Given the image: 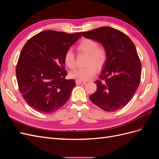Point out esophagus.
I'll return each mask as SVG.
<instances>
[{"instance_id": "esophagus-1", "label": "esophagus", "mask_w": 159, "mask_h": 159, "mask_svg": "<svg viewBox=\"0 0 159 159\" xmlns=\"http://www.w3.org/2000/svg\"><path fill=\"white\" fill-rule=\"evenodd\" d=\"M75 83L77 85H80V84H85V81H80V80H76L75 81Z\"/></svg>"}]
</instances>
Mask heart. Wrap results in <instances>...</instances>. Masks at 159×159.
Listing matches in <instances>:
<instances>
[{
    "label": "heart",
    "mask_w": 159,
    "mask_h": 159,
    "mask_svg": "<svg viewBox=\"0 0 159 159\" xmlns=\"http://www.w3.org/2000/svg\"><path fill=\"white\" fill-rule=\"evenodd\" d=\"M78 52L87 55L85 68L76 69L70 72L71 78L80 81H87L95 75L98 70L105 66L107 59V53L103 46H98V43L89 38H85L77 46ZM64 63L69 68L73 69L75 64V57L71 50H67L64 56Z\"/></svg>",
    "instance_id": "obj_1"
}]
</instances>
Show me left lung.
<instances>
[{
	"mask_svg": "<svg viewBox=\"0 0 159 159\" xmlns=\"http://www.w3.org/2000/svg\"><path fill=\"white\" fill-rule=\"evenodd\" d=\"M86 38L97 41L105 48L107 59L97 90L89 96L91 102L111 112L123 107L131 100L141 81V64L132 40L115 28L103 26L81 32Z\"/></svg>",
	"mask_w": 159,
	"mask_h": 159,
	"instance_id": "8db88e82",
	"label": "left lung"
}]
</instances>
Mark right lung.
I'll list each match as a JSON object with an SVG mask.
<instances>
[{
  "mask_svg": "<svg viewBox=\"0 0 159 159\" xmlns=\"http://www.w3.org/2000/svg\"><path fill=\"white\" fill-rule=\"evenodd\" d=\"M80 37L79 32L48 30L24 46L16 68V80L23 98L37 111L51 113L68 102L75 81L65 79L64 56Z\"/></svg>",
  "mask_w": 159,
  "mask_h": 159,
  "instance_id": "1",
  "label": "right lung"
}]
</instances>
